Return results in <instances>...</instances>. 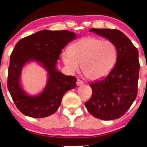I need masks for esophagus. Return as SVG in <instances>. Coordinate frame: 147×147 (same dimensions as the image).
<instances>
[{"instance_id":"1","label":"esophagus","mask_w":147,"mask_h":147,"mask_svg":"<svg viewBox=\"0 0 147 147\" xmlns=\"http://www.w3.org/2000/svg\"><path fill=\"white\" fill-rule=\"evenodd\" d=\"M77 85L78 86H82V85H83L84 84V82L82 81V80H78V81H77Z\"/></svg>"}]
</instances>
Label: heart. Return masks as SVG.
Masks as SVG:
<instances>
[{
    "mask_svg": "<svg viewBox=\"0 0 147 147\" xmlns=\"http://www.w3.org/2000/svg\"><path fill=\"white\" fill-rule=\"evenodd\" d=\"M63 63L71 73L82 69L91 80L104 78L113 68L117 58V50L109 40L93 37H84L72 44L68 51L61 54Z\"/></svg>",
    "mask_w": 147,
    "mask_h": 147,
    "instance_id": "b5f03b06",
    "label": "heart"
}]
</instances>
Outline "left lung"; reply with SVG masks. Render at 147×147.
I'll return each instance as SVG.
<instances>
[{
	"label": "left lung",
	"mask_w": 147,
	"mask_h": 147,
	"mask_svg": "<svg viewBox=\"0 0 147 147\" xmlns=\"http://www.w3.org/2000/svg\"><path fill=\"white\" fill-rule=\"evenodd\" d=\"M89 31L112 41L117 50V58L106 77L89 84L92 95L85 106L94 117L104 120L117 119L129 109L137 95L138 49L119 30L92 28Z\"/></svg>",
	"instance_id": "8db88e82"
}]
</instances>
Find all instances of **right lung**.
Instances as JSON below:
<instances>
[{
    "instance_id": "obj_1",
    "label": "right lung",
    "mask_w": 147,
    "mask_h": 147,
    "mask_svg": "<svg viewBox=\"0 0 147 147\" xmlns=\"http://www.w3.org/2000/svg\"><path fill=\"white\" fill-rule=\"evenodd\" d=\"M77 38L67 30H41L20 40L11 57L8 74V90L16 106L24 115L39 118L55 113L61 105L65 92L76 88L77 79L66 76L57 68L61 50ZM36 62L47 71V82L44 90L30 95L23 89L21 74L23 67Z\"/></svg>"
}]
</instances>
